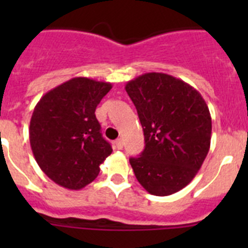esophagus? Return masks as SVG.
Segmentation results:
<instances>
[{
    "label": "esophagus",
    "mask_w": 248,
    "mask_h": 248,
    "mask_svg": "<svg viewBox=\"0 0 248 248\" xmlns=\"http://www.w3.org/2000/svg\"><path fill=\"white\" fill-rule=\"evenodd\" d=\"M115 145H117L118 149H123V139H117L115 140Z\"/></svg>",
    "instance_id": "1"
}]
</instances>
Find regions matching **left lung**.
I'll return each instance as SVG.
<instances>
[{
	"mask_svg": "<svg viewBox=\"0 0 248 248\" xmlns=\"http://www.w3.org/2000/svg\"><path fill=\"white\" fill-rule=\"evenodd\" d=\"M143 126L145 148L130 165L155 196L184 189L198 174L211 141L209 107L194 87L165 73H145L126 83Z\"/></svg>",
	"mask_w": 248,
	"mask_h": 248,
	"instance_id": "8db88e82",
	"label": "left lung"
}]
</instances>
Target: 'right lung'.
<instances>
[{"label":"right lung","instance_id":"obj_1","mask_svg":"<svg viewBox=\"0 0 248 248\" xmlns=\"http://www.w3.org/2000/svg\"><path fill=\"white\" fill-rule=\"evenodd\" d=\"M110 83L77 77L46 93L30 123V143L37 164L50 180L80 190L98 176L111 154L102 137L95 109Z\"/></svg>","mask_w":248,"mask_h":248}]
</instances>
